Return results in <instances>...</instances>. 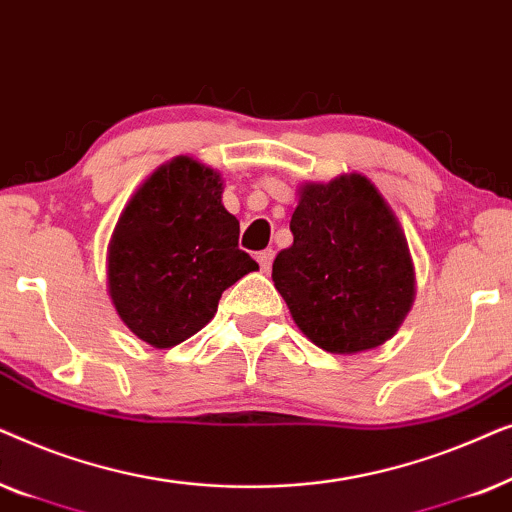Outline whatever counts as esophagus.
<instances>
[{"label":"esophagus","mask_w":512,"mask_h":512,"mask_svg":"<svg viewBox=\"0 0 512 512\" xmlns=\"http://www.w3.org/2000/svg\"><path fill=\"white\" fill-rule=\"evenodd\" d=\"M272 258H275V251H272V249H263V251H258V254H256V261H258V265H261L263 272L270 270Z\"/></svg>","instance_id":"esophagus-1"}]
</instances>
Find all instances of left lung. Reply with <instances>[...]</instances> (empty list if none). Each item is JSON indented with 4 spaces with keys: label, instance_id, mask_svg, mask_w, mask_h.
<instances>
[{
    "label": "left lung",
    "instance_id": "1",
    "mask_svg": "<svg viewBox=\"0 0 512 512\" xmlns=\"http://www.w3.org/2000/svg\"><path fill=\"white\" fill-rule=\"evenodd\" d=\"M291 216L293 244L272 282L314 345L356 354L396 333L415 296L408 242L377 188L361 174L307 184Z\"/></svg>",
    "mask_w": 512,
    "mask_h": 512
}]
</instances>
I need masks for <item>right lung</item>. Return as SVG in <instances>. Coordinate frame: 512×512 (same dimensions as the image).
Segmentation results:
<instances>
[{
    "label": "right lung",
    "mask_w": 512,
    "mask_h": 512,
    "mask_svg": "<svg viewBox=\"0 0 512 512\" xmlns=\"http://www.w3.org/2000/svg\"><path fill=\"white\" fill-rule=\"evenodd\" d=\"M219 172L174 158L151 174L118 221L109 293L137 338L165 349L198 333L221 293L258 270L237 247L240 221L221 205Z\"/></svg>",
    "instance_id": "1"
}]
</instances>
